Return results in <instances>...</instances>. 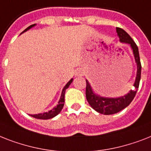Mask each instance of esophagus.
<instances>
[{
    "mask_svg": "<svg viewBox=\"0 0 151 151\" xmlns=\"http://www.w3.org/2000/svg\"><path fill=\"white\" fill-rule=\"evenodd\" d=\"M84 70L83 69H78L77 70L75 71V75L77 77H81V76H83L84 75Z\"/></svg>",
    "mask_w": 151,
    "mask_h": 151,
    "instance_id": "esophagus-1",
    "label": "esophagus"
}]
</instances>
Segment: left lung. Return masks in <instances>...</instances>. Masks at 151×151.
Returning a JSON list of instances; mask_svg holds the SVG:
<instances>
[{
  "mask_svg": "<svg viewBox=\"0 0 151 151\" xmlns=\"http://www.w3.org/2000/svg\"><path fill=\"white\" fill-rule=\"evenodd\" d=\"M116 32L119 41L121 42L129 44L131 49L133 50V56L137 67V77H136L135 82L133 84L134 88L133 90L129 91L127 95L118 98H107V97H102L101 95H97L94 92L88 80H86V98L88 103L93 109L103 115H112L117 113L121 110L124 109L125 108H127L131 103V101H133L137 94V89L139 88L140 76H141V63H140L139 50L137 44L134 42L133 39L129 36L128 33L122 29L116 28Z\"/></svg>",
  "mask_w": 151,
  "mask_h": 151,
  "instance_id": "obj_1",
  "label": "left lung"
}]
</instances>
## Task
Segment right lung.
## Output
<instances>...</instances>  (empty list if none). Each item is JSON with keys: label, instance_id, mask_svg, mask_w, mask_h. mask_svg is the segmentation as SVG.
<instances>
[{"label": "right lung", "instance_id": "right-lung-1", "mask_svg": "<svg viewBox=\"0 0 151 151\" xmlns=\"http://www.w3.org/2000/svg\"><path fill=\"white\" fill-rule=\"evenodd\" d=\"M35 26V24H32L30 26H29L27 29H25L22 32L21 34H22L24 32L28 31L30 29H32V27ZM72 82H73V78L70 80L69 81L67 82V84L64 86V88H63L62 90V93H61L60 99L59 100L58 104L56 106H55L54 108H52V109L50 110V111H46V112H44V113H40V114H35V115H30L31 116L34 117L35 119H52L53 117H55L56 116H57L60 112L61 111V110L63 109V105H64V96H65V91H66V89L69 88V86L70 85Z\"/></svg>", "mask_w": 151, "mask_h": 151}]
</instances>
